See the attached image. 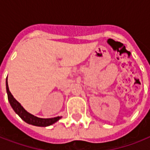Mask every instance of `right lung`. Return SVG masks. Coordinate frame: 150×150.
I'll use <instances>...</instances> for the list:
<instances>
[{"mask_svg":"<svg viewBox=\"0 0 150 150\" xmlns=\"http://www.w3.org/2000/svg\"><path fill=\"white\" fill-rule=\"evenodd\" d=\"M6 89L7 93H8V98L10 105H11L14 111L27 124L34 125V126H38V127H47V126L53 125L54 123L58 121L60 118H62V117H54V118L44 119V118H39V117L30 114V112H28L26 110H24V108L21 105L20 103H18L11 95L9 91L8 85V78L6 79Z\"/></svg>","mask_w":150,"mask_h":150,"instance_id":"add662e5","label":"right lung"}]
</instances>
